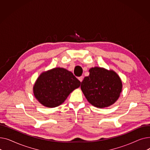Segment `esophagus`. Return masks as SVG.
<instances>
[{"instance_id":"obj_1","label":"esophagus","mask_w":150,"mask_h":150,"mask_svg":"<svg viewBox=\"0 0 150 150\" xmlns=\"http://www.w3.org/2000/svg\"><path fill=\"white\" fill-rule=\"evenodd\" d=\"M78 80H80V82H81V81H83V76H81L78 77Z\"/></svg>"}]
</instances>
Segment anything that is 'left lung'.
Listing matches in <instances>:
<instances>
[{
    "instance_id": "1",
    "label": "left lung",
    "mask_w": 150,
    "mask_h": 150,
    "mask_svg": "<svg viewBox=\"0 0 150 150\" xmlns=\"http://www.w3.org/2000/svg\"><path fill=\"white\" fill-rule=\"evenodd\" d=\"M89 75L84 77L81 89L85 97L93 106L104 108L113 105L122 91L120 76L112 70L94 67L89 70Z\"/></svg>"
}]
</instances>
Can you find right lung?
Instances as JSON below:
<instances>
[{
  "mask_svg": "<svg viewBox=\"0 0 150 150\" xmlns=\"http://www.w3.org/2000/svg\"><path fill=\"white\" fill-rule=\"evenodd\" d=\"M81 82L66 69L55 67L40 74L33 86L36 99L47 108L63 103L69 94L79 88Z\"/></svg>",
  "mask_w": 150,
  "mask_h": 150,
  "instance_id": "1",
  "label": "right lung"
}]
</instances>
